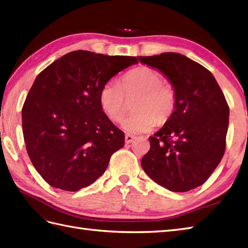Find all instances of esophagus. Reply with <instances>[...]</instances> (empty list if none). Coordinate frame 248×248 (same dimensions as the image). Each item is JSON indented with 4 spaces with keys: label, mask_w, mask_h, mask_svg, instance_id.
<instances>
[{
    "label": "esophagus",
    "mask_w": 248,
    "mask_h": 248,
    "mask_svg": "<svg viewBox=\"0 0 248 248\" xmlns=\"http://www.w3.org/2000/svg\"><path fill=\"white\" fill-rule=\"evenodd\" d=\"M124 140H125V143H131L132 141L134 140V136L130 135V134H126L125 137H124Z\"/></svg>",
    "instance_id": "obj_1"
}]
</instances>
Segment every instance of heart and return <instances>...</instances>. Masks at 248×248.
<instances>
[{"label":"heart","mask_w":248,"mask_h":248,"mask_svg":"<svg viewBox=\"0 0 248 248\" xmlns=\"http://www.w3.org/2000/svg\"><path fill=\"white\" fill-rule=\"evenodd\" d=\"M136 96L135 111L122 123L124 131L140 134L151 131L159 122L170 117L175 107V91L163 81L162 74L153 68L140 66L124 75L122 82L108 80L101 86L99 105L112 122H119L125 111V96Z\"/></svg>","instance_id":"heart-1"}]
</instances>
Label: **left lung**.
Returning <instances> with one entry per match:
<instances>
[{
	"mask_svg": "<svg viewBox=\"0 0 248 248\" xmlns=\"http://www.w3.org/2000/svg\"><path fill=\"white\" fill-rule=\"evenodd\" d=\"M168 78L176 95L174 111L149 137L143 171L158 185L186 192L208 180L225 152L229 108L216 78L200 63L177 53L138 57Z\"/></svg>",
	"mask_w": 248,
	"mask_h": 248,
	"instance_id": "obj_1",
	"label": "left lung"
}]
</instances>
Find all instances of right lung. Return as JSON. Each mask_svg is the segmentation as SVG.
<instances>
[{
    "label": "right lung",
    "mask_w": 248,
    "mask_h": 248,
    "mask_svg": "<svg viewBox=\"0 0 248 248\" xmlns=\"http://www.w3.org/2000/svg\"><path fill=\"white\" fill-rule=\"evenodd\" d=\"M135 57L75 50L40 73L22 108L26 150L50 186L78 191L99 178L124 134L102 112L101 86Z\"/></svg>",
    "instance_id": "right-lung-1"
}]
</instances>
